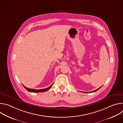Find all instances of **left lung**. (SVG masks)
I'll use <instances>...</instances> for the list:
<instances>
[{"label": "left lung", "mask_w": 123, "mask_h": 123, "mask_svg": "<svg viewBox=\"0 0 123 123\" xmlns=\"http://www.w3.org/2000/svg\"><path fill=\"white\" fill-rule=\"evenodd\" d=\"M101 87V86L100 87H99V89H97V90H95V91H92V92H96L97 91H98V90H99L100 88Z\"/></svg>", "instance_id": "1"}]
</instances>
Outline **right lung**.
<instances>
[{"mask_svg":"<svg viewBox=\"0 0 123 123\" xmlns=\"http://www.w3.org/2000/svg\"><path fill=\"white\" fill-rule=\"evenodd\" d=\"M52 85H53V84H52L49 87H47V88L44 89H41V90H35V89H29V88H27V87H26V86H25L24 85H23V86L24 87V88L29 92H45L49 90L51 87Z\"/></svg>","mask_w":123,"mask_h":123,"instance_id":"obj_1","label":"right lung"}]
</instances>
